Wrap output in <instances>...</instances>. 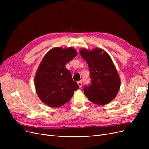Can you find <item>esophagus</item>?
Here are the masks:
<instances>
[{"mask_svg": "<svg viewBox=\"0 0 149 149\" xmlns=\"http://www.w3.org/2000/svg\"><path fill=\"white\" fill-rule=\"evenodd\" d=\"M77 84H78V85H79V88H81V86H82V83H81V81H78V82H77Z\"/></svg>", "mask_w": 149, "mask_h": 149, "instance_id": "1", "label": "esophagus"}]
</instances>
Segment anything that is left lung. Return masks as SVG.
I'll use <instances>...</instances> for the list:
<instances>
[{
    "label": "left lung",
    "instance_id": "8db88e82",
    "mask_svg": "<svg viewBox=\"0 0 149 149\" xmlns=\"http://www.w3.org/2000/svg\"><path fill=\"white\" fill-rule=\"evenodd\" d=\"M81 57L88 65L92 83L84 87V93L91 101L103 106L112 101L116 96L121 85V80L113 61L103 49L92 50L81 48Z\"/></svg>",
    "mask_w": 149,
    "mask_h": 149
}]
</instances>
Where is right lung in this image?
Here are the masks:
<instances>
[{"instance_id": "right-lung-1", "label": "right lung", "mask_w": 149, "mask_h": 149, "mask_svg": "<svg viewBox=\"0 0 149 149\" xmlns=\"http://www.w3.org/2000/svg\"><path fill=\"white\" fill-rule=\"evenodd\" d=\"M77 54L72 47H55L45 55L36 71L34 85L38 98L47 106L59 107L64 105L79 88L66 68V64Z\"/></svg>"}]
</instances>
